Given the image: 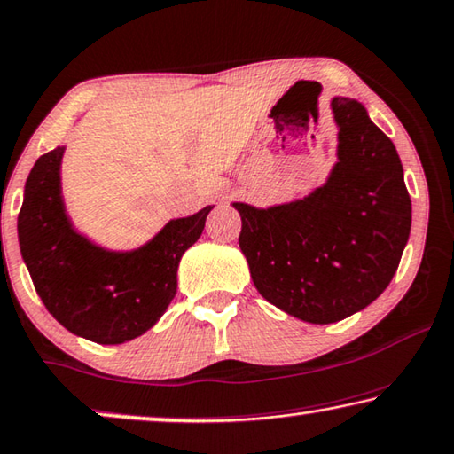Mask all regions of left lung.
I'll use <instances>...</instances> for the list:
<instances>
[{
	"label": "left lung",
	"mask_w": 454,
	"mask_h": 454,
	"mask_svg": "<svg viewBox=\"0 0 454 454\" xmlns=\"http://www.w3.org/2000/svg\"><path fill=\"white\" fill-rule=\"evenodd\" d=\"M336 163L303 199L233 202L239 247L258 293L309 324H333L389 286L410 239L411 200L393 141L354 98L330 102Z\"/></svg>",
	"instance_id": "8db88e82"
}]
</instances>
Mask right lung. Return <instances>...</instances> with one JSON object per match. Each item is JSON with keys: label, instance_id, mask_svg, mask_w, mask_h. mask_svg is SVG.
Segmentation results:
<instances>
[{"label": "right lung", "instance_id": "add662e5", "mask_svg": "<svg viewBox=\"0 0 454 454\" xmlns=\"http://www.w3.org/2000/svg\"><path fill=\"white\" fill-rule=\"evenodd\" d=\"M65 145L38 157L18 215L20 252L38 297L75 336L113 346L151 330L178 288L184 252L213 205L172 219L135 249H108L77 231L63 199Z\"/></svg>", "mask_w": 454, "mask_h": 454}]
</instances>
